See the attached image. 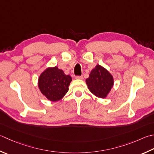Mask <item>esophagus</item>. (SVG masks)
Returning a JSON list of instances; mask_svg holds the SVG:
<instances>
[{"mask_svg": "<svg viewBox=\"0 0 154 154\" xmlns=\"http://www.w3.org/2000/svg\"><path fill=\"white\" fill-rule=\"evenodd\" d=\"M75 78H76V79H83V76H82V75H79H79H77V76H76V77H75Z\"/></svg>", "mask_w": 154, "mask_h": 154, "instance_id": "34e87169", "label": "esophagus"}]
</instances>
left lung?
<instances>
[{
    "label": "left lung",
    "instance_id": "obj_1",
    "mask_svg": "<svg viewBox=\"0 0 154 154\" xmlns=\"http://www.w3.org/2000/svg\"><path fill=\"white\" fill-rule=\"evenodd\" d=\"M89 91L100 98L106 97L113 85V79L106 69L97 65L86 79Z\"/></svg>",
    "mask_w": 154,
    "mask_h": 154
}]
</instances>
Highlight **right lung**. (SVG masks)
I'll return each mask as SVG.
<instances>
[{
	"instance_id": "right-lung-1",
	"label": "right lung",
	"mask_w": 154,
	"mask_h": 154,
	"mask_svg": "<svg viewBox=\"0 0 154 154\" xmlns=\"http://www.w3.org/2000/svg\"><path fill=\"white\" fill-rule=\"evenodd\" d=\"M72 78L58 67L48 68L38 78V87L49 100L57 101L63 97L69 90Z\"/></svg>"
}]
</instances>
